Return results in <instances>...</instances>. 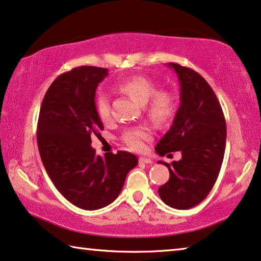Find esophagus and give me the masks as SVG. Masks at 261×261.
<instances>
[{
	"mask_svg": "<svg viewBox=\"0 0 261 261\" xmlns=\"http://www.w3.org/2000/svg\"><path fill=\"white\" fill-rule=\"evenodd\" d=\"M139 163H143V164H152V161L146 157H139Z\"/></svg>",
	"mask_w": 261,
	"mask_h": 261,
	"instance_id": "esophagus-1",
	"label": "esophagus"
}]
</instances>
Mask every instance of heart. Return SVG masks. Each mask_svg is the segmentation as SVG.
<instances>
[{
  "label": "heart",
  "mask_w": 261,
  "mask_h": 261,
  "mask_svg": "<svg viewBox=\"0 0 261 261\" xmlns=\"http://www.w3.org/2000/svg\"><path fill=\"white\" fill-rule=\"evenodd\" d=\"M117 88L129 95L141 106L147 103L146 112L155 124H164L172 117L174 112L173 97L166 91H157L152 81L144 76H131L120 81ZM96 111L103 122L110 119V102L106 93H98L96 97ZM150 138V131L146 127H132L124 131L123 142L134 150L143 147L144 141Z\"/></svg>",
  "instance_id": "b5f03b06"
}]
</instances>
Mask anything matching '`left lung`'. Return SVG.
Masks as SVG:
<instances>
[{"label":"left lung","instance_id":"obj_1","mask_svg":"<svg viewBox=\"0 0 261 261\" xmlns=\"http://www.w3.org/2000/svg\"><path fill=\"white\" fill-rule=\"evenodd\" d=\"M180 85V106L170 130L157 143L164 155L180 151L181 159L171 164L169 180L158 189L170 207L188 210L201 203L211 191L223 164L226 122L215 91L203 76L177 63H168Z\"/></svg>","mask_w":261,"mask_h":261}]
</instances>
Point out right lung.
Segmentation results:
<instances>
[{"mask_svg": "<svg viewBox=\"0 0 261 261\" xmlns=\"http://www.w3.org/2000/svg\"><path fill=\"white\" fill-rule=\"evenodd\" d=\"M108 69L80 67L53 82L42 102L37 144L50 179L65 199L92 211L118 197L126 174L138 164L126 151L96 154L91 136H100L103 123L96 111V90Z\"/></svg>", "mask_w": 261, "mask_h": 261, "instance_id": "right-lung-1", "label": "right lung"}]
</instances>
